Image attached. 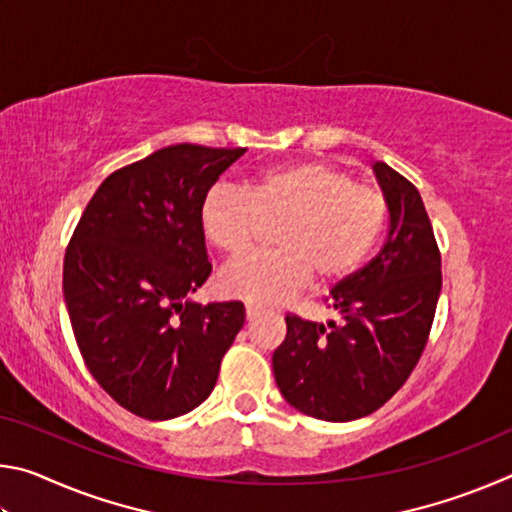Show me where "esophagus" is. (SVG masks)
<instances>
[{
  "instance_id": "1",
  "label": "esophagus",
  "mask_w": 512,
  "mask_h": 512,
  "mask_svg": "<svg viewBox=\"0 0 512 512\" xmlns=\"http://www.w3.org/2000/svg\"><path fill=\"white\" fill-rule=\"evenodd\" d=\"M262 314H264V309L259 305H246V318L248 320H257Z\"/></svg>"
}]
</instances>
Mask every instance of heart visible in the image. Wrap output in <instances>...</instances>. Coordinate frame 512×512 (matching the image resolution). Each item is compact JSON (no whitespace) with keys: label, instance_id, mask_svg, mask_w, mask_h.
Instances as JSON below:
<instances>
[{"label":"heart","instance_id":"1","mask_svg":"<svg viewBox=\"0 0 512 512\" xmlns=\"http://www.w3.org/2000/svg\"><path fill=\"white\" fill-rule=\"evenodd\" d=\"M388 201L375 187L332 162L284 164L253 187L214 185L201 203L207 241L228 257L253 250L266 223L277 250L225 266L219 289L250 305H280L316 277L320 287L345 282L366 262L386 228Z\"/></svg>","mask_w":512,"mask_h":512}]
</instances>
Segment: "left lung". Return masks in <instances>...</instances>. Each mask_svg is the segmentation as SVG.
<instances>
[{
  "instance_id": "8db88e82",
  "label": "left lung",
  "mask_w": 512,
  "mask_h": 512,
  "mask_svg": "<svg viewBox=\"0 0 512 512\" xmlns=\"http://www.w3.org/2000/svg\"><path fill=\"white\" fill-rule=\"evenodd\" d=\"M372 169L388 201V235L375 259L329 291L343 323L289 314L287 339L273 352L284 400L327 422L375 413L400 391L427 345L443 287L420 192L386 162Z\"/></svg>"
}]
</instances>
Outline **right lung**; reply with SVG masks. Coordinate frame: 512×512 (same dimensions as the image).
<instances>
[{
  "instance_id": "add662e5",
  "label": "right lung",
  "mask_w": 512,
  "mask_h": 512,
  "mask_svg": "<svg viewBox=\"0 0 512 512\" xmlns=\"http://www.w3.org/2000/svg\"><path fill=\"white\" fill-rule=\"evenodd\" d=\"M244 153L176 144L121 167L69 239L63 291L83 361L140 418L171 420L205 402L244 327L237 300H185L212 273L203 198Z\"/></svg>"
}]
</instances>
